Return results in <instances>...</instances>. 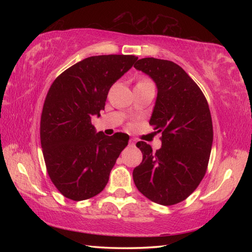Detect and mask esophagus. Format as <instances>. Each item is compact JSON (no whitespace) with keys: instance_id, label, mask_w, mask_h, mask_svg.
<instances>
[{"instance_id":"1","label":"esophagus","mask_w":252,"mask_h":252,"mask_svg":"<svg viewBox=\"0 0 252 252\" xmlns=\"http://www.w3.org/2000/svg\"><path fill=\"white\" fill-rule=\"evenodd\" d=\"M129 146H131V147H135V141L134 140H131L129 141Z\"/></svg>"}]
</instances>
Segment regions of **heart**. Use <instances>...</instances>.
Instances as JSON below:
<instances>
[{"label":"heart","instance_id":"heart-1","mask_svg":"<svg viewBox=\"0 0 252 252\" xmlns=\"http://www.w3.org/2000/svg\"><path fill=\"white\" fill-rule=\"evenodd\" d=\"M146 82H149L148 80H142V81H140L138 83H146Z\"/></svg>","mask_w":252,"mask_h":252}]
</instances>
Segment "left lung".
Here are the masks:
<instances>
[{
  "mask_svg": "<svg viewBox=\"0 0 252 252\" xmlns=\"http://www.w3.org/2000/svg\"><path fill=\"white\" fill-rule=\"evenodd\" d=\"M153 79L157 98L149 125L161 133V148L153 152L145 142L136 143L143 160L133 170L142 194L162 206L185 200L206 174L213 129L205 95L175 63L147 57L134 65Z\"/></svg>",
  "mask_w": 252,
  "mask_h": 252,
  "instance_id": "left-lung-1",
  "label": "left lung"
}]
</instances>
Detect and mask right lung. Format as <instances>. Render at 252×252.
<instances>
[{
	"mask_svg": "<svg viewBox=\"0 0 252 252\" xmlns=\"http://www.w3.org/2000/svg\"><path fill=\"white\" fill-rule=\"evenodd\" d=\"M137 61L133 55L91 56L60 74L47 92L40 137L47 173L66 198L85 200L105 189L129 135L107 136L91 122L109 89Z\"/></svg>",
	"mask_w": 252,
	"mask_h": 252,
	"instance_id": "add662e5",
	"label": "right lung"
}]
</instances>
